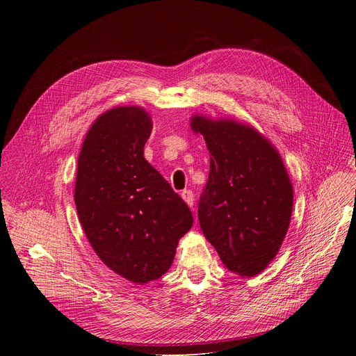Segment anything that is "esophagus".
Returning <instances> with one entry per match:
<instances>
[{"label":"esophagus","mask_w":356,"mask_h":356,"mask_svg":"<svg viewBox=\"0 0 356 356\" xmlns=\"http://www.w3.org/2000/svg\"><path fill=\"white\" fill-rule=\"evenodd\" d=\"M181 197H183V200L189 204V207L192 208L193 207V202H195V195H193V192L192 191H189V189H184L183 192H181Z\"/></svg>","instance_id":"1"}]
</instances>
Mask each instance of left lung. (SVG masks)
<instances>
[{"label":"left lung","instance_id":"obj_1","mask_svg":"<svg viewBox=\"0 0 356 356\" xmlns=\"http://www.w3.org/2000/svg\"><path fill=\"white\" fill-rule=\"evenodd\" d=\"M211 154L200 195L202 232L223 266L239 275L263 271L277 255L293 211V186L273 144L252 127L193 115Z\"/></svg>","mask_w":356,"mask_h":356}]
</instances>
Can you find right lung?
Here are the masks:
<instances>
[{
  "label": "right lung",
  "mask_w": 356,
  "mask_h": 356,
  "mask_svg": "<svg viewBox=\"0 0 356 356\" xmlns=\"http://www.w3.org/2000/svg\"><path fill=\"white\" fill-rule=\"evenodd\" d=\"M153 122L140 106L112 108L92 124L78 159L74 204L102 263L137 284L170 268L193 225L188 204L144 159Z\"/></svg>",
  "instance_id": "right-lung-1"
}]
</instances>
